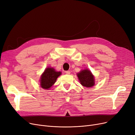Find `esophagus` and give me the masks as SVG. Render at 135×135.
Masks as SVG:
<instances>
[{"instance_id":"1","label":"esophagus","mask_w":135,"mask_h":135,"mask_svg":"<svg viewBox=\"0 0 135 135\" xmlns=\"http://www.w3.org/2000/svg\"><path fill=\"white\" fill-rule=\"evenodd\" d=\"M65 73H66V74H68V75H69V74H70V71H65Z\"/></svg>"}]
</instances>
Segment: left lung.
Wrapping results in <instances>:
<instances>
[{"label":"left lung","mask_w":135,"mask_h":135,"mask_svg":"<svg viewBox=\"0 0 135 135\" xmlns=\"http://www.w3.org/2000/svg\"><path fill=\"white\" fill-rule=\"evenodd\" d=\"M81 84L84 87H91L94 85V78L92 73L87 69L82 70L77 74Z\"/></svg>","instance_id":"obj_1"}]
</instances>
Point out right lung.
I'll use <instances>...</instances> for the list:
<instances>
[{
  "mask_svg": "<svg viewBox=\"0 0 135 135\" xmlns=\"http://www.w3.org/2000/svg\"><path fill=\"white\" fill-rule=\"evenodd\" d=\"M60 71H56L53 68H47L42 74L40 80V85L42 88L49 89L56 82L58 77L61 75Z\"/></svg>",
  "mask_w": 135,
  "mask_h": 135,
  "instance_id": "obj_1",
  "label": "right lung"
}]
</instances>
